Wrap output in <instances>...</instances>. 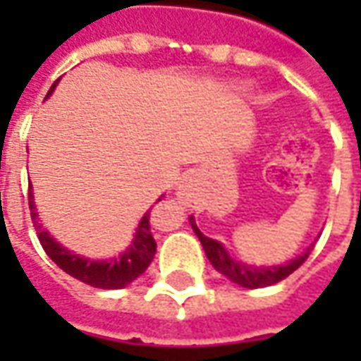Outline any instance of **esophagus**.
I'll use <instances>...</instances> for the list:
<instances>
[{
	"label": "esophagus",
	"instance_id": "obj_1",
	"mask_svg": "<svg viewBox=\"0 0 361 361\" xmlns=\"http://www.w3.org/2000/svg\"><path fill=\"white\" fill-rule=\"evenodd\" d=\"M178 190H183V192H185V190H187V185H183V187H178Z\"/></svg>",
	"mask_w": 361,
	"mask_h": 361
}]
</instances>
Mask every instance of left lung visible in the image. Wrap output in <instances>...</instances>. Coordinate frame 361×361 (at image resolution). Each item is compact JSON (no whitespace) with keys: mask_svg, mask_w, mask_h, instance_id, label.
I'll use <instances>...</instances> for the list:
<instances>
[{"mask_svg":"<svg viewBox=\"0 0 361 361\" xmlns=\"http://www.w3.org/2000/svg\"><path fill=\"white\" fill-rule=\"evenodd\" d=\"M190 225H192V231L195 235L199 237V241L202 243V249L209 257V261L213 263L219 273H223L227 279H231L233 283L241 285V287H247V289H257V287H267V285L279 283L281 279L289 277L293 271L298 269L299 265H303V261L310 257V249L303 253V255L295 257L293 261H289L287 265H277V267H253V265H247V263H241V261H235L233 257L227 253V249L221 245L215 239H209L204 237L195 219L190 216Z\"/></svg>","mask_w":361,"mask_h":361,"instance_id":"8db88e82","label":"left lung"}]
</instances>
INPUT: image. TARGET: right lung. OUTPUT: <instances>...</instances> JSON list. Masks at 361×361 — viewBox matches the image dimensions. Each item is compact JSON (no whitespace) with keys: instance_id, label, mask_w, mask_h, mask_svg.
Instances as JSON below:
<instances>
[{"instance_id":"right-lung-1","label":"right lung","mask_w":361,"mask_h":361,"mask_svg":"<svg viewBox=\"0 0 361 361\" xmlns=\"http://www.w3.org/2000/svg\"><path fill=\"white\" fill-rule=\"evenodd\" d=\"M56 88V84L49 88L48 96ZM160 201V199H159ZM30 211H32V221L37 231V239L42 243L44 251L48 257L68 275H72L74 279L88 283L98 289H122L128 283H132L138 275H142L146 267L150 265V261L154 259L157 253V241L150 233V211L145 213V216L138 223L136 235L132 239V245L120 257H114L110 261H92L84 257L74 255L72 251L63 249L60 243H56L49 237L48 231L42 229L37 213H35L34 197L30 192Z\"/></svg>"}]
</instances>
